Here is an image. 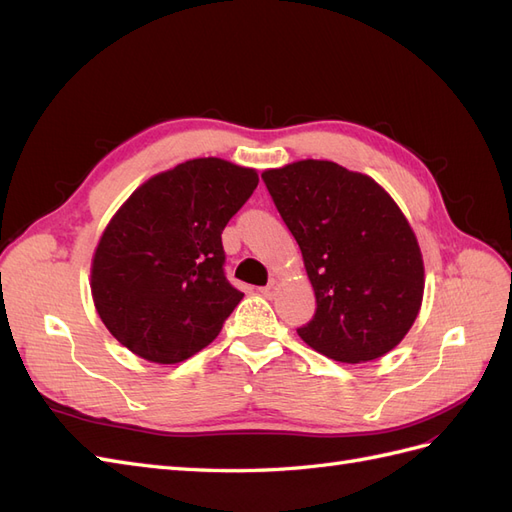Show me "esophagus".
<instances>
[{"label":"esophagus","instance_id":"esophagus-1","mask_svg":"<svg viewBox=\"0 0 512 512\" xmlns=\"http://www.w3.org/2000/svg\"><path fill=\"white\" fill-rule=\"evenodd\" d=\"M277 286H280V282H277V280H271V282H269V284H267L265 288H260V292H262V294H265V297H267V299H271V297H273V294H275V290H277Z\"/></svg>","mask_w":512,"mask_h":512}]
</instances>
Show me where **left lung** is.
Here are the masks:
<instances>
[{"instance_id": "8db88e82", "label": "left lung", "mask_w": 512, "mask_h": 512, "mask_svg": "<svg viewBox=\"0 0 512 512\" xmlns=\"http://www.w3.org/2000/svg\"><path fill=\"white\" fill-rule=\"evenodd\" d=\"M262 179L316 294V314L299 337L339 363L391 352L425 290L421 247L395 200L371 177L329 160L269 168Z\"/></svg>"}]
</instances>
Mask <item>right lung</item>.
Masks as SVG:
<instances>
[{"instance_id": "add662e5", "label": "right lung", "mask_w": 512, "mask_h": 512, "mask_svg": "<svg viewBox=\"0 0 512 512\" xmlns=\"http://www.w3.org/2000/svg\"><path fill=\"white\" fill-rule=\"evenodd\" d=\"M258 185L254 168L196 158L145 181L104 228L91 297L145 361L173 365L220 335L243 299L224 275L222 230Z\"/></svg>"}]
</instances>
